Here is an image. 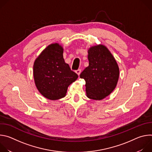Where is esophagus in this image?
Listing matches in <instances>:
<instances>
[{
	"instance_id": "1",
	"label": "esophagus",
	"mask_w": 152,
	"mask_h": 152,
	"mask_svg": "<svg viewBox=\"0 0 152 152\" xmlns=\"http://www.w3.org/2000/svg\"><path fill=\"white\" fill-rule=\"evenodd\" d=\"M76 73L78 75V76H79V75L80 74V73H81V70L80 69H78V70H77L76 71Z\"/></svg>"
}]
</instances>
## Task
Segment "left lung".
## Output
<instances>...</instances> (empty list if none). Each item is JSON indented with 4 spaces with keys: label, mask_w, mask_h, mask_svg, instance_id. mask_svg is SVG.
Here are the masks:
<instances>
[{
    "label": "left lung",
    "mask_w": 152,
    "mask_h": 152,
    "mask_svg": "<svg viewBox=\"0 0 152 152\" xmlns=\"http://www.w3.org/2000/svg\"><path fill=\"white\" fill-rule=\"evenodd\" d=\"M89 66L80 73L85 80L86 96L102 100L115 89L119 77V68L115 59L104 46L98 45L88 50Z\"/></svg>",
    "instance_id": "obj_1"
}]
</instances>
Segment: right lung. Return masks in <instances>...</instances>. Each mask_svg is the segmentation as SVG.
Returning <instances> with one entry per match:
<instances>
[{
    "instance_id": "1",
    "label": "right lung",
    "mask_w": 152,
    "mask_h": 152,
    "mask_svg": "<svg viewBox=\"0 0 152 152\" xmlns=\"http://www.w3.org/2000/svg\"><path fill=\"white\" fill-rule=\"evenodd\" d=\"M34 77L39 93L55 100L64 97L68 86L78 77L63 58V49L57 43L47 47L34 64Z\"/></svg>"
}]
</instances>
